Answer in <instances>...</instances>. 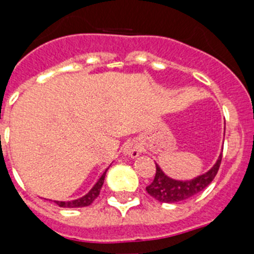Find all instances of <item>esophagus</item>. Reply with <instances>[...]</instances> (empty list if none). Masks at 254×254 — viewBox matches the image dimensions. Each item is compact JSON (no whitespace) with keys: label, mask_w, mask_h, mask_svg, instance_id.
Segmentation results:
<instances>
[{"label":"esophagus","mask_w":254,"mask_h":254,"mask_svg":"<svg viewBox=\"0 0 254 254\" xmlns=\"http://www.w3.org/2000/svg\"><path fill=\"white\" fill-rule=\"evenodd\" d=\"M142 146L137 140H130L124 145V148H123V153L127 157H137V156L141 153Z\"/></svg>","instance_id":"obj_1"}]
</instances>
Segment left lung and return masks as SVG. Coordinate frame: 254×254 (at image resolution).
Returning a JSON list of instances; mask_svg holds the SVG:
<instances>
[{
  "label": "left lung",
  "mask_w": 254,
  "mask_h": 254,
  "mask_svg": "<svg viewBox=\"0 0 254 254\" xmlns=\"http://www.w3.org/2000/svg\"><path fill=\"white\" fill-rule=\"evenodd\" d=\"M222 153H220L219 158L215 165L203 175L194 177L193 179L179 181L168 177L161 170L160 166L156 163V176L152 183L146 187V190L152 198L161 203H177V201L186 200L200 193L206 188L216 176L221 163Z\"/></svg>",
  "instance_id": "obj_1"
}]
</instances>
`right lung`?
I'll list each match as a JSON object with an SVG mask.
<instances>
[{
    "label": "right lung",
    "instance_id": "add662e5",
    "mask_svg": "<svg viewBox=\"0 0 254 254\" xmlns=\"http://www.w3.org/2000/svg\"><path fill=\"white\" fill-rule=\"evenodd\" d=\"M108 168L104 171L103 175L99 177V179L97 181V183L92 187V189L86 194V195L81 196V198H78V199H75V200H68V201L54 200V203L58 204L60 207H83V206L91 205V204L93 203L94 199L99 195V191H101L102 186H103V183H104V178H106V173H107V171H108Z\"/></svg>",
    "mask_w": 254,
    "mask_h": 254
}]
</instances>
